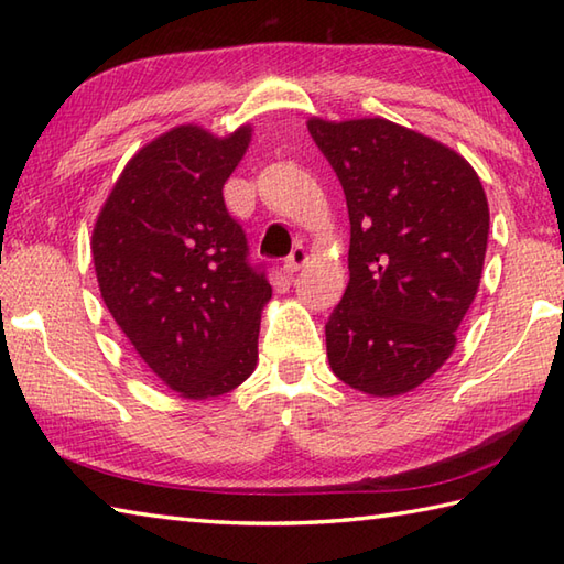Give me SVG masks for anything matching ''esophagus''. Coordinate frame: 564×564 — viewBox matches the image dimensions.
Wrapping results in <instances>:
<instances>
[{
	"label": "esophagus",
	"instance_id": "obj_1",
	"mask_svg": "<svg viewBox=\"0 0 564 564\" xmlns=\"http://www.w3.org/2000/svg\"><path fill=\"white\" fill-rule=\"evenodd\" d=\"M305 263H307V251H305L303 247H295V249L291 251V257L285 259L283 269H285V273L293 275L295 271H301V269L305 267Z\"/></svg>",
	"mask_w": 564,
	"mask_h": 564
}]
</instances>
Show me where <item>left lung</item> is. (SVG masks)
<instances>
[{"mask_svg": "<svg viewBox=\"0 0 564 564\" xmlns=\"http://www.w3.org/2000/svg\"><path fill=\"white\" fill-rule=\"evenodd\" d=\"M307 130L351 223L349 285L325 325L329 366L358 392L398 398L448 361L480 289L482 182L463 154L388 118L313 116Z\"/></svg>", "mask_w": 564, "mask_h": 564, "instance_id": "left-lung-1", "label": "left lung"}]
</instances>
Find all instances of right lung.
<instances>
[{"mask_svg": "<svg viewBox=\"0 0 564 564\" xmlns=\"http://www.w3.org/2000/svg\"><path fill=\"white\" fill-rule=\"evenodd\" d=\"M251 126L218 138L186 123L140 148L91 232L99 291L116 325L166 388L186 400L235 390L254 373L263 273L225 208L223 186Z\"/></svg>", "mask_w": 564, "mask_h": 564, "instance_id": "1", "label": "right lung"}]
</instances>
